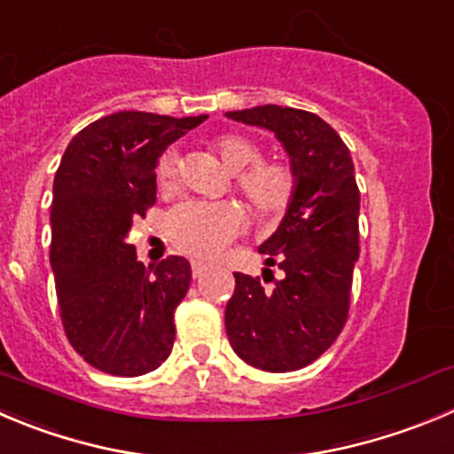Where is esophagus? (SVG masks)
I'll use <instances>...</instances> for the list:
<instances>
[{
  "instance_id": "obj_1",
  "label": "esophagus",
  "mask_w": 454,
  "mask_h": 454,
  "mask_svg": "<svg viewBox=\"0 0 454 454\" xmlns=\"http://www.w3.org/2000/svg\"><path fill=\"white\" fill-rule=\"evenodd\" d=\"M207 270H209V265H207V262H202V261H192V274H193V278H200V276L205 274Z\"/></svg>"
}]
</instances>
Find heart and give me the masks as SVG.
Listing matches in <instances>:
<instances>
[{
  "label": "heart",
  "mask_w": 454,
  "mask_h": 454,
  "mask_svg": "<svg viewBox=\"0 0 454 454\" xmlns=\"http://www.w3.org/2000/svg\"><path fill=\"white\" fill-rule=\"evenodd\" d=\"M211 149L236 176V189L261 215H280L296 192V171L285 160H261V146L243 133H220ZM178 155L165 151L155 165V183L169 189L176 180ZM245 211L234 202L189 200L167 215V236L180 252L215 258L243 231Z\"/></svg>",
  "instance_id": "obj_1"
}]
</instances>
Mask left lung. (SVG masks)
<instances>
[{
    "label": "left lung",
    "instance_id": "8db88e82",
    "mask_svg": "<svg viewBox=\"0 0 454 454\" xmlns=\"http://www.w3.org/2000/svg\"><path fill=\"white\" fill-rule=\"evenodd\" d=\"M227 118L276 133L292 158L296 192L276 234L261 245L267 265H278L283 278L270 289L261 276L234 271L224 327L245 364L292 372L317 361L348 321L361 202L352 155L309 111L267 105Z\"/></svg>",
    "mask_w": 454,
    "mask_h": 454
}]
</instances>
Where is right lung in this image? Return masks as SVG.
<instances>
[{
  "mask_svg": "<svg viewBox=\"0 0 454 454\" xmlns=\"http://www.w3.org/2000/svg\"><path fill=\"white\" fill-rule=\"evenodd\" d=\"M207 115L122 111L95 120L67 146L51 205V267L64 334L82 359L115 377L160 368L192 267L169 256L146 274L127 234L155 202V162Z\"/></svg>",
  "mask_w": 454,
  "mask_h": 454,
  "instance_id": "obj_1",
  "label": "right lung"
}]
</instances>
